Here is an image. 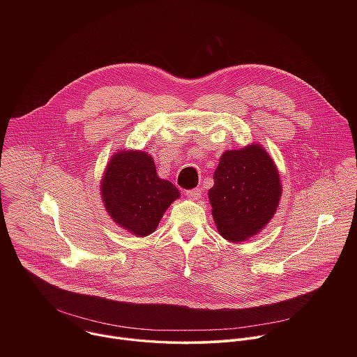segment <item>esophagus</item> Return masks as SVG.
<instances>
[{
  "mask_svg": "<svg viewBox=\"0 0 357 357\" xmlns=\"http://www.w3.org/2000/svg\"><path fill=\"white\" fill-rule=\"evenodd\" d=\"M185 195L192 199V201H198L202 198V190L201 188H194V190H188L185 191Z\"/></svg>",
  "mask_w": 357,
  "mask_h": 357,
  "instance_id": "obj_1",
  "label": "esophagus"
}]
</instances>
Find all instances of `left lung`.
<instances>
[{"instance_id":"obj_1","label":"left lung","mask_w":357,"mask_h":357,"mask_svg":"<svg viewBox=\"0 0 357 357\" xmlns=\"http://www.w3.org/2000/svg\"><path fill=\"white\" fill-rule=\"evenodd\" d=\"M208 190L211 215L220 235L234 243L259 234L282 198L279 170L265 149L252 143L221 155Z\"/></svg>"}]
</instances>
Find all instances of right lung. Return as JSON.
Instances as JSON below:
<instances>
[{
  "mask_svg": "<svg viewBox=\"0 0 357 357\" xmlns=\"http://www.w3.org/2000/svg\"><path fill=\"white\" fill-rule=\"evenodd\" d=\"M100 195L118 227L144 238L156 229L163 213L180 198V191L158 176L151 155L119 149L105 166Z\"/></svg>",
  "mask_w": 357,
  "mask_h": 357,
  "instance_id": "1",
  "label": "right lung"
}]
</instances>
